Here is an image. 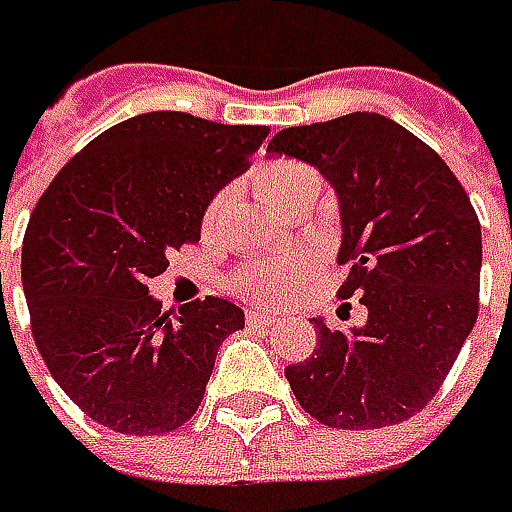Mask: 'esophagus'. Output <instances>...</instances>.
<instances>
[{
  "mask_svg": "<svg viewBox=\"0 0 512 512\" xmlns=\"http://www.w3.org/2000/svg\"><path fill=\"white\" fill-rule=\"evenodd\" d=\"M246 321H249V324H277L280 316L266 310V307H249V310H246Z\"/></svg>",
  "mask_w": 512,
  "mask_h": 512,
  "instance_id": "esophagus-1",
  "label": "esophagus"
}]
</instances>
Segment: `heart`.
Instances as JSON below:
<instances>
[{"instance_id": "1", "label": "heart", "mask_w": 512, "mask_h": 512, "mask_svg": "<svg viewBox=\"0 0 512 512\" xmlns=\"http://www.w3.org/2000/svg\"><path fill=\"white\" fill-rule=\"evenodd\" d=\"M257 191L266 196V202L274 207H280L285 213H291L293 207L302 205L307 199H316L318 188H321V177L313 166H307L302 160H291V157H274L260 163L252 171ZM224 194H216L205 205L202 213V230L213 232L221 219L224 210ZM310 257L305 255H288L277 257V260H260L244 268L232 285L235 291L244 296H255V299H282L285 293H291L293 288H299L310 274Z\"/></svg>"}]
</instances>
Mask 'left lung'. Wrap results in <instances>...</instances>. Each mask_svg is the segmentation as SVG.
Instances as JSON below:
<instances>
[{
	"instance_id": "left-lung-1",
	"label": "left lung",
	"mask_w": 512,
	"mask_h": 512,
	"mask_svg": "<svg viewBox=\"0 0 512 512\" xmlns=\"http://www.w3.org/2000/svg\"><path fill=\"white\" fill-rule=\"evenodd\" d=\"M268 152L305 160L335 188L338 263L349 268L338 296L368 307L352 332L313 318L318 349L285 368L296 402L335 430L407 421L438 393L477 321L482 232L471 199L432 146L380 113L288 127Z\"/></svg>"
}]
</instances>
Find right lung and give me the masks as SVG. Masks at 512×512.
Instances as JSON below:
<instances>
[{
	"instance_id": "right-lung-1",
	"label": "right lung",
	"mask_w": 512,
	"mask_h": 512,
	"mask_svg": "<svg viewBox=\"0 0 512 512\" xmlns=\"http://www.w3.org/2000/svg\"><path fill=\"white\" fill-rule=\"evenodd\" d=\"M266 135L260 124L144 113L96 135L38 199L21 246L32 338L88 418L163 435L196 413L244 310L219 296L163 310L146 282L199 241L205 205Z\"/></svg>"
}]
</instances>
